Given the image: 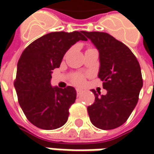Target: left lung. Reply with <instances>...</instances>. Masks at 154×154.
Segmentation results:
<instances>
[{"mask_svg": "<svg viewBox=\"0 0 154 154\" xmlns=\"http://www.w3.org/2000/svg\"><path fill=\"white\" fill-rule=\"evenodd\" d=\"M78 32H51L35 40L21 54L14 87L19 103L34 126L51 130L68 121L69 108L75 102L73 86H52V70L59 68Z\"/></svg>", "mask_w": 154, "mask_h": 154, "instance_id": "obj_1", "label": "left lung"}]
</instances>
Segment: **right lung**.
I'll return each mask as SVG.
<instances>
[{
	"label": "right lung",
	"mask_w": 154,
	"mask_h": 154,
	"mask_svg": "<svg viewBox=\"0 0 154 154\" xmlns=\"http://www.w3.org/2000/svg\"><path fill=\"white\" fill-rule=\"evenodd\" d=\"M89 38L99 51L98 78L105 91H93L95 101L87 111L95 127L113 129L127 121L137 103L143 85L140 67L127 46L109 34L92 32Z\"/></svg>",
	"instance_id": "obj_1"
}]
</instances>
